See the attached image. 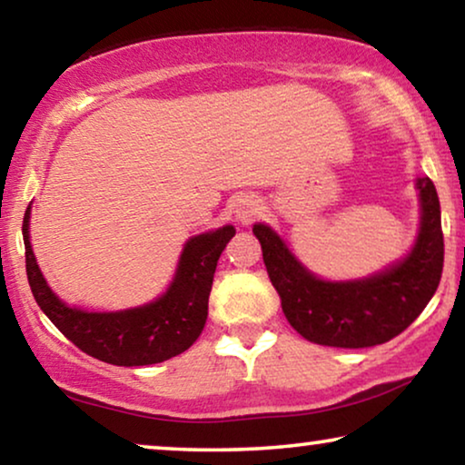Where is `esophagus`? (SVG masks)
Returning a JSON list of instances; mask_svg holds the SVG:
<instances>
[{
  "label": "esophagus",
  "mask_w": 465,
  "mask_h": 465,
  "mask_svg": "<svg viewBox=\"0 0 465 465\" xmlns=\"http://www.w3.org/2000/svg\"><path fill=\"white\" fill-rule=\"evenodd\" d=\"M252 215H256V203L253 201H243L237 209V218L243 222H250Z\"/></svg>",
  "instance_id": "esophagus-1"
}]
</instances>
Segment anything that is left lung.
I'll return each instance as SVG.
<instances>
[{
    "mask_svg": "<svg viewBox=\"0 0 465 465\" xmlns=\"http://www.w3.org/2000/svg\"><path fill=\"white\" fill-rule=\"evenodd\" d=\"M421 231L402 262L361 282H322L292 256L269 226L256 224L272 288L285 320L317 345L361 349L383 345L421 315L442 277L444 239L440 201L430 177L417 180Z\"/></svg>",
    "mask_w": 465,
    "mask_h": 465,
    "instance_id": "1",
    "label": "left lung"
}]
</instances>
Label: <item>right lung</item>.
<instances>
[{
  "mask_svg": "<svg viewBox=\"0 0 465 465\" xmlns=\"http://www.w3.org/2000/svg\"><path fill=\"white\" fill-rule=\"evenodd\" d=\"M232 237L234 228L224 226L190 239L173 283L158 301L118 313H86L61 302L44 282L29 243V207L23 218L25 266L35 302L75 347L114 366L158 364L183 353L199 339L215 266Z\"/></svg>",
  "mask_w": 465,
  "mask_h": 465,
  "instance_id": "add662e5",
  "label": "right lung"
}]
</instances>
